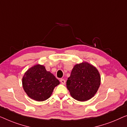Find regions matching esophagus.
I'll list each match as a JSON object with an SVG mask.
<instances>
[{"mask_svg":"<svg viewBox=\"0 0 127 127\" xmlns=\"http://www.w3.org/2000/svg\"><path fill=\"white\" fill-rule=\"evenodd\" d=\"M60 82H61L62 84H63V85H64V84H65V79H60Z\"/></svg>","mask_w":127,"mask_h":127,"instance_id":"1","label":"esophagus"}]
</instances>
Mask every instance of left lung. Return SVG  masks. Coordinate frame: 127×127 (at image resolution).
<instances>
[{
    "label": "left lung",
    "instance_id": "8db88e82",
    "mask_svg": "<svg viewBox=\"0 0 127 127\" xmlns=\"http://www.w3.org/2000/svg\"><path fill=\"white\" fill-rule=\"evenodd\" d=\"M66 83L73 98L86 101L92 98L97 93L101 83V77L95 67L83 62L74 66Z\"/></svg>",
    "mask_w": 127,
    "mask_h": 127
}]
</instances>
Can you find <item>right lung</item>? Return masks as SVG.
I'll use <instances>...</instances> for the list:
<instances>
[{"label": "right lung", "instance_id": "right-lung-1", "mask_svg": "<svg viewBox=\"0 0 127 127\" xmlns=\"http://www.w3.org/2000/svg\"><path fill=\"white\" fill-rule=\"evenodd\" d=\"M60 82L45 67L37 64L30 68L22 78L25 92L32 99L43 101L51 97L53 89Z\"/></svg>", "mask_w": 127, "mask_h": 127}]
</instances>
